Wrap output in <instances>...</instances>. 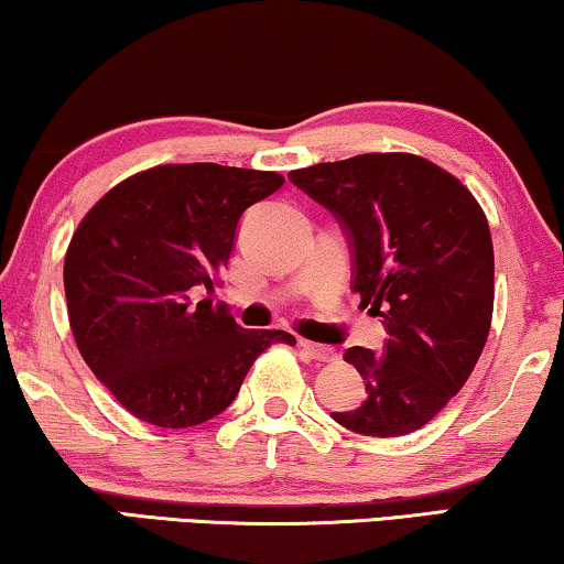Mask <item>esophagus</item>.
<instances>
[{
  "label": "esophagus",
  "instance_id": "1",
  "mask_svg": "<svg viewBox=\"0 0 564 564\" xmlns=\"http://www.w3.org/2000/svg\"><path fill=\"white\" fill-rule=\"evenodd\" d=\"M299 347H301V352H304L308 360H316V362H335L337 360L335 347L314 345V343H306V339H301Z\"/></svg>",
  "mask_w": 564,
  "mask_h": 564
}]
</instances>
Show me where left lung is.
<instances>
[{"mask_svg": "<svg viewBox=\"0 0 564 564\" xmlns=\"http://www.w3.org/2000/svg\"><path fill=\"white\" fill-rule=\"evenodd\" d=\"M332 212L350 245L352 291L383 316V352L350 347L365 401L332 419L365 437L422 430L486 347L494 316V242L473 194L409 153H365L289 173Z\"/></svg>", "mask_w": 564, "mask_h": 564, "instance_id": "left-lung-1", "label": "left lung"}]
</instances>
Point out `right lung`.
<instances>
[{"mask_svg":"<svg viewBox=\"0 0 564 564\" xmlns=\"http://www.w3.org/2000/svg\"><path fill=\"white\" fill-rule=\"evenodd\" d=\"M281 186L273 171L158 165L117 184L78 225L63 265L68 322L86 365L132 416L165 430L209 422L260 352L296 345L194 301L214 291L248 206Z\"/></svg>","mask_w":564,"mask_h":564,"instance_id":"add662e5","label":"right lung"}]
</instances>
